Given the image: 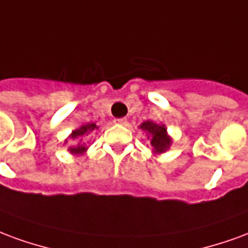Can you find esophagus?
<instances>
[{
	"mask_svg": "<svg viewBox=\"0 0 248 248\" xmlns=\"http://www.w3.org/2000/svg\"><path fill=\"white\" fill-rule=\"evenodd\" d=\"M115 123H116V124H120V125H126V119L125 117H122V119H115Z\"/></svg>",
	"mask_w": 248,
	"mask_h": 248,
	"instance_id": "obj_1",
	"label": "esophagus"
}]
</instances>
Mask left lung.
Here are the masks:
<instances>
[{
  "mask_svg": "<svg viewBox=\"0 0 248 248\" xmlns=\"http://www.w3.org/2000/svg\"><path fill=\"white\" fill-rule=\"evenodd\" d=\"M139 128L146 133V139L151 142L152 152L155 155L165 153L170 148L173 140L169 136L168 129L164 124H157L151 120H146V122L141 123V125Z\"/></svg>",
  "mask_w": 248,
  "mask_h": 248,
  "instance_id": "left-lung-1",
  "label": "left lung"
}]
</instances>
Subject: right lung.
<instances>
[{"instance_id":"add662e5","label":"right lung","mask_w":248,"mask_h":248,"mask_svg":"<svg viewBox=\"0 0 248 248\" xmlns=\"http://www.w3.org/2000/svg\"><path fill=\"white\" fill-rule=\"evenodd\" d=\"M97 128L99 126L95 123H88V124H84V125H80L77 129H74L70 133V136L64 140V144H70L67 151L70 152L71 155H84L87 152L84 139L87 136H90L92 132L97 129Z\"/></svg>"}]
</instances>
